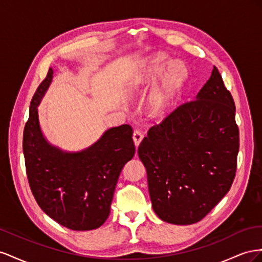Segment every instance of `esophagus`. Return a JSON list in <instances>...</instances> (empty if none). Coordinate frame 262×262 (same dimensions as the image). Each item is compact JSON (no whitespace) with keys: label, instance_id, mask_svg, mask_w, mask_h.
I'll list each match as a JSON object with an SVG mask.
<instances>
[{"label":"esophagus","instance_id":"34e87169","mask_svg":"<svg viewBox=\"0 0 262 262\" xmlns=\"http://www.w3.org/2000/svg\"><path fill=\"white\" fill-rule=\"evenodd\" d=\"M144 136H145L144 133L141 132V130H135V132H134L133 139H134V143H135L136 146H138L141 143V140H143Z\"/></svg>","mask_w":262,"mask_h":262}]
</instances>
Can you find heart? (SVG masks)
<instances>
[{
  "label": "heart",
  "mask_w": 262,
  "mask_h": 262,
  "mask_svg": "<svg viewBox=\"0 0 262 262\" xmlns=\"http://www.w3.org/2000/svg\"><path fill=\"white\" fill-rule=\"evenodd\" d=\"M166 59L167 57L162 54L154 57L144 71V80L152 82L158 78L164 69ZM185 77L186 69L182 62L173 60L167 64L162 74L161 83L150 98V105L154 111L160 112L170 105L183 85Z\"/></svg>",
  "instance_id": "obj_1"
}]
</instances>
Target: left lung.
Returning <instances> with one entry per match:
<instances>
[{"label":"left lung","instance_id":"8db88e82","mask_svg":"<svg viewBox=\"0 0 262 262\" xmlns=\"http://www.w3.org/2000/svg\"><path fill=\"white\" fill-rule=\"evenodd\" d=\"M235 103L214 67L195 99L152 126L138 147L155 213L190 225L212 211L235 179L239 130Z\"/></svg>","mask_w":262,"mask_h":262}]
</instances>
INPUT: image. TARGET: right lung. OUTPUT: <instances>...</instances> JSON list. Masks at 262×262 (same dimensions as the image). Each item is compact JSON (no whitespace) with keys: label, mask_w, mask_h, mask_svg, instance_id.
Instances as JSON below:
<instances>
[{"label":"right lung","mask_w":262,"mask_h":262,"mask_svg":"<svg viewBox=\"0 0 262 262\" xmlns=\"http://www.w3.org/2000/svg\"><path fill=\"white\" fill-rule=\"evenodd\" d=\"M54 70L37 88L23 135L26 173L33 195L50 219L72 230L102 226L110 215L119 173L135 155L133 129L112 127L92 146L67 152L43 137L37 106L49 88Z\"/></svg>","instance_id":"obj_1"}]
</instances>
